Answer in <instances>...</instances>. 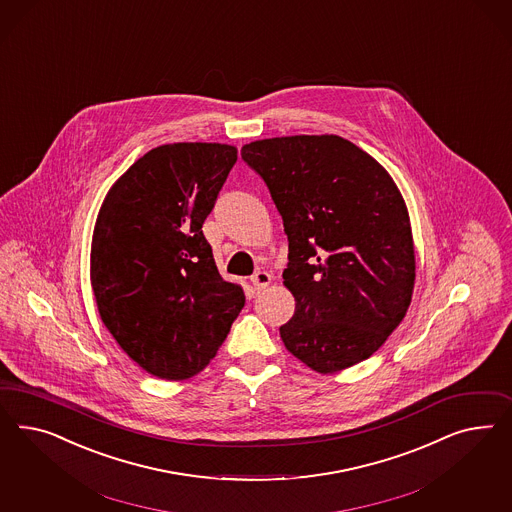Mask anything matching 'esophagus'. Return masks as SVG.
<instances>
[{
	"mask_svg": "<svg viewBox=\"0 0 512 512\" xmlns=\"http://www.w3.org/2000/svg\"><path fill=\"white\" fill-rule=\"evenodd\" d=\"M270 281H272V276H270L268 272H264V270H257V272L251 276V283H253V287H255L257 291L266 289V287L270 285Z\"/></svg>",
	"mask_w": 512,
	"mask_h": 512,
	"instance_id": "34e87169",
	"label": "esophagus"
}]
</instances>
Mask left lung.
Masks as SVG:
<instances>
[{"label": "left lung", "instance_id": "left-lung-1", "mask_svg": "<svg viewBox=\"0 0 512 512\" xmlns=\"http://www.w3.org/2000/svg\"><path fill=\"white\" fill-rule=\"evenodd\" d=\"M242 159L263 178L289 240L283 285L296 308L279 326L287 351L319 373L372 357L402 323L415 287L400 189L338 135L255 140Z\"/></svg>", "mask_w": 512, "mask_h": 512}]
</instances>
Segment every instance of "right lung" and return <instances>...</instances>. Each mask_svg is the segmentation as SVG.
Here are the masks:
<instances>
[{
  "label": "right lung",
  "mask_w": 512,
  "mask_h": 512,
  "mask_svg": "<svg viewBox=\"0 0 512 512\" xmlns=\"http://www.w3.org/2000/svg\"><path fill=\"white\" fill-rule=\"evenodd\" d=\"M238 159L219 142L163 144L110 187L95 221L90 278L101 321L142 370L193 377L244 308L219 276L202 223Z\"/></svg>",
  "instance_id": "obj_1"
}]
</instances>
